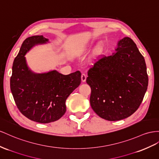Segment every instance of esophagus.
Listing matches in <instances>:
<instances>
[{"label": "esophagus", "mask_w": 159, "mask_h": 159, "mask_svg": "<svg viewBox=\"0 0 159 159\" xmlns=\"http://www.w3.org/2000/svg\"><path fill=\"white\" fill-rule=\"evenodd\" d=\"M86 78H87V76H86V75L84 74H81V81H83V82H85V80H86Z\"/></svg>", "instance_id": "esophagus-1"}]
</instances>
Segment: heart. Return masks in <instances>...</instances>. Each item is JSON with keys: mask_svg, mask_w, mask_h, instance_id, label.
<instances>
[{"mask_svg": "<svg viewBox=\"0 0 159 159\" xmlns=\"http://www.w3.org/2000/svg\"><path fill=\"white\" fill-rule=\"evenodd\" d=\"M98 49H99V47H98V48L96 49V50H98Z\"/></svg>", "mask_w": 159, "mask_h": 159, "instance_id": "1", "label": "heart"}]
</instances>
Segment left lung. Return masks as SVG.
I'll return each instance as SVG.
<instances>
[{"label":"left lung","instance_id":"obj_1","mask_svg":"<svg viewBox=\"0 0 159 159\" xmlns=\"http://www.w3.org/2000/svg\"><path fill=\"white\" fill-rule=\"evenodd\" d=\"M116 52L98 59L88 72L90 105L102 118L117 121L138 110L147 92L148 78L144 57L135 43L124 37Z\"/></svg>","mask_w":159,"mask_h":159}]
</instances>
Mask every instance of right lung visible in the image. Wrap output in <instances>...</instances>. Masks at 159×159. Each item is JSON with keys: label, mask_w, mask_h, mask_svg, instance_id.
<instances>
[{"label": "right lung", "mask_w": 159, "mask_h": 159, "mask_svg": "<svg viewBox=\"0 0 159 159\" xmlns=\"http://www.w3.org/2000/svg\"><path fill=\"white\" fill-rule=\"evenodd\" d=\"M43 35L25 39L12 64L11 90L15 104L25 117L39 123H49L61 118L66 111V101L81 84V73L63 75L56 70L43 74L33 72L25 55L33 46L45 44Z\"/></svg>", "instance_id": "1"}]
</instances>
